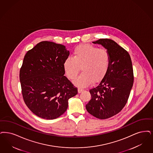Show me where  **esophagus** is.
Wrapping results in <instances>:
<instances>
[{
  "mask_svg": "<svg viewBox=\"0 0 153 153\" xmlns=\"http://www.w3.org/2000/svg\"><path fill=\"white\" fill-rule=\"evenodd\" d=\"M84 91V89H81V88H79L78 89V93H81V92H82Z\"/></svg>",
  "mask_w": 153,
  "mask_h": 153,
  "instance_id": "1",
  "label": "esophagus"
}]
</instances>
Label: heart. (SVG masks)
<instances>
[{
    "mask_svg": "<svg viewBox=\"0 0 153 153\" xmlns=\"http://www.w3.org/2000/svg\"><path fill=\"white\" fill-rule=\"evenodd\" d=\"M73 56L64 60L63 68L68 77L74 79L81 67L82 73L74 81L77 86L85 88L92 81L97 83L108 71L110 56L106 49H99L91 44H81L74 48Z\"/></svg>",
    "mask_w": 153,
    "mask_h": 153,
    "instance_id": "b5f03b06",
    "label": "heart"
}]
</instances>
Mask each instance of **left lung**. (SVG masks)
<instances>
[{
    "mask_svg": "<svg viewBox=\"0 0 153 153\" xmlns=\"http://www.w3.org/2000/svg\"><path fill=\"white\" fill-rule=\"evenodd\" d=\"M92 43L106 49L110 64L99 85L90 90L91 99L86 109L92 116L104 120L118 114L125 106L133 85V69L128 52L114 41L101 39Z\"/></svg>",
    "mask_w": 153,
    "mask_h": 153,
    "instance_id": "1",
    "label": "left lung"
}]
</instances>
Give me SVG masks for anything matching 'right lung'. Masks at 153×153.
<instances>
[{"label":"right lung","instance_id":"add662e5","mask_svg":"<svg viewBox=\"0 0 153 153\" xmlns=\"http://www.w3.org/2000/svg\"><path fill=\"white\" fill-rule=\"evenodd\" d=\"M69 51L65 46L44 41L28 51L20 71L25 103L37 116L53 120L67 109L68 100L77 89L64 76V60Z\"/></svg>","mask_w":153,"mask_h":153}]
</instances>
